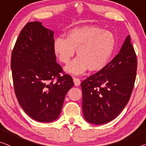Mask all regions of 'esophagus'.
Wrapping results in <instances>:
<instances>
[{"mask_svg": "<svg viewBox=\"0 0 146 146\" xmlns=\"http://www.w3.org/2000/svg\"><path fill=\"white\" fill-rule=\"evenodd\" d=\"M73 82L74 84H75V86H76V87L79 86L80 84H81V81H80V79L79 78L77 77H73Z\"/></svg>", "mask_w": 146, "mask_h": 146, "instance_id": "1", "label": "esophagus"}]
</instances>
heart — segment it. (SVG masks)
Returning a JSON list of instances; mask_svg holds the SVG:
<instances>
[{
  "instance_id": "heart-1",
  "label": "heart",
  "mask_w": 146,
  "mask_h": 146,
  "mask_svg": "<svg viewBox=\"0 0 146 146\" xmlns=\"http://www.w3.org/2000/svg\"><path fill=\"white\" fill-rule=\"evenodd\" d=\"M116 46L114 34L96 26L74 28L65 38L59 37L53 43V51L59 61L69 63L75 54L77 57L65 67L67 73L79 75L89 70L96 72L103 69L110 59Z\"/></svg>"
}]
</instances>
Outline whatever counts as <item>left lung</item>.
<instances>
[{"instance_id":"1","label":"left lung","mask_w":146,"mask_h":146,"mask_svg":"<svg viewBox=\"0 0 146 146\" xmlns=\"http://www.w3.org/2000/svg\"><path fill=\"white\" fill-rule=\"evenodd\" d=\"M137 63L128 36L118 54L103 69L82 82L83 112L87 122L106 124L122 112L134 89Z\"/></svg>"}]
</instances>
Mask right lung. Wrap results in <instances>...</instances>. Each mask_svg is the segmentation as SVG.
Segmentation results:
<instances>
[{
	"mask_svg": "<svg viewBox=\"0 0 146 146\" xmlns=\"http://www.w3.org/2000/svg\"><path fill=\"white\" fill-rule=\"evenodd\" d=\"M53 32L42 22H28L22 28L12 52L14 92L20 105L35 120L50 122L60 114L72 77L61 76L63 69L53 51ZM56 78V81L54 79Z\"/></svg>",
	"mask_w": 146,
	"mask_h": 146,
	"instance_id": "1",
	"label": "right lung"
}]
</instances>
